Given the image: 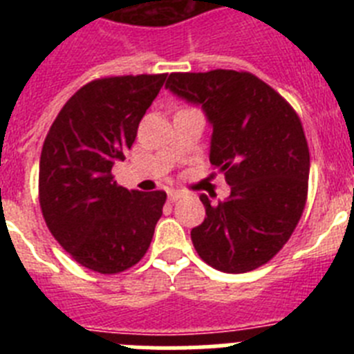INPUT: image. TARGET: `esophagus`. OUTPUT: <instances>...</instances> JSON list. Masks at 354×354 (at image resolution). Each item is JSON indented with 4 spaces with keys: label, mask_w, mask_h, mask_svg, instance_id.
I'll return each instance as SVG.
<instances>
[{
    "label": "esophagus",
    "mask_w": 354,
    "mask_h": 354,
    "mask_svg": "<svg viewBox=\"0 0 354 354\" xmlns=\"http://www.w3.org/2000/svg\"><path fill=\"white\" fill-rule=\"evenodd\" d=\"M180 196H184L183 192H177V189H170V192H168V200H170V202H177Z\"/></svg>",
    "instance_id": "esophagus-1"
}]
</instances>
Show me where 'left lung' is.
Here are the masks:
<instances>
[{
	"label": "left lung",
	"instance_id": "1",
	"mask_svg": "<svg viewBox=\"0 0 354 354\" xmlns=\"http://www.w3.org/2000/svg\"><path fill=\"white\" fill-rule=\"evenodd\" d=\"M200 106L212 127L209 159L225 174L230 195L205 205L192 230L202 261L223 273L266 264L289 241L306 202L310 154L298 115L250 72H174L165 84Z\"/></svg>",
	"mask_w": 354,
	"mask_h": 354
}]
</instances>
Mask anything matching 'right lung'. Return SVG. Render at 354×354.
<instances>
[{"label": "right lung", "instance_id": "obj_1", "mask_svg": "<svg viewBox=\"0 0 354 354\" xmlns=\"http://www.w3.org/2000/svg\"><path fill=\"white\" fill-rule=\"evenodd\" d=\"M167 74L90 81L65 102L40 154L39 200L62 248L88 270L113 274L145 255L165 192H129L111 168L136 138Z\"/></svg>", "mask_w": 354, "mask_h": 354}]
</instances>
